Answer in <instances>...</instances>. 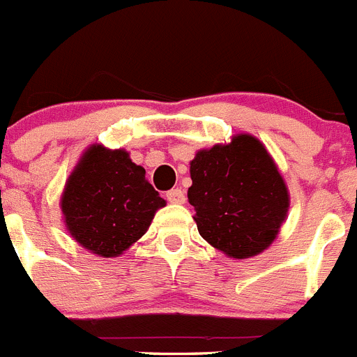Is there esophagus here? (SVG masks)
<instances>
[{
  "mask_svg": "<svg viewBox=\"0 0 357 357\" xmlns=\"http://www.w3.org/2000/svg\"><path fill=\"white\" fill-rule=\"evenodd\" d=\"M166 198H168L169 204H184V202H185L184 191H182V189H178V188L168 191V193H166Z\"/></svg>",
  "mask_w": 357,
  "mask_h": 357,
  "instance_id": "34e87169",
  "label": "esophagus"
}]
</instances>
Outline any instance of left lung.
Returning <instances> with one entry per match:
<instances>
[{
    "label": "left lung",
    "instance_id": "1",
    "mask_svg": "<svg viewBox=\"0 0 357 357\" xmlns=\"http://www.w3.org/2000/svg\"><path fill=\"white\" fill-rule=\"evenodd\" d=\"M189 204L198 232L214 248L245 259L275 239L289 207L288 189L266 148L241 134L191 160Z\"/></svg>",
    "mask_w": 357,
    "mask_h": 357
}]
</instances>
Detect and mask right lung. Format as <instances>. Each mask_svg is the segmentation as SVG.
Here are the masks:
<instances>
[{
  "label": "right lung",
  "mask_w": 357,
  "mask_h": 357,
  "mask_svg": "<svg viewBox=\"0 0 357 357\" xmlns=\"http://www.w3.org/2000/svg\"><path fill=\"white\" fill-rule=\"evenodd\" d=\"M166 206L144 168L125 150L91 146L69 176L62 195L66 227L82 247L116 257L146 232L155 211Z\"/></svg>",
  "instance_id": "right-lung-1"
}]
</instances>
